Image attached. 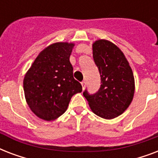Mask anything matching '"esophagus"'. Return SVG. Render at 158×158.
Segmentation results:
<instances>
[{
	"instance_id": "1",
	"label": "esophagus",
	"mask_w": 158,
	"mask_h": 158,
	"mask_svg": "<svg viewBox=\"0 0 158 158\" xmlns=\"http://www.w3.org/2000/svg\"><path fill=\"white\" fill-rule=\"evenodd\" d=\"M81 84H82V87H83V89H85V87H86V82L83 81L81 83Z\"/></svg>"
}]
</instances>
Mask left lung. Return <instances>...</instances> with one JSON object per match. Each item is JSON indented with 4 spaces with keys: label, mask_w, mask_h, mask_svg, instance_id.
Wrapping results in <instances>:
<instances>
[{
    "label": "left lung",
    "mask_w": 158,
    "mask_h": 158,
    "mask_svg": "<svg viewBox=\"0 0 158 158\" xmlns=\"http://www.w3.org/2000/svg\"><path fill=\"white\" fill-rule=\"evenodd\" d=\"M93 57L101 76V87L94 94L84 92L94 114L110 120L121 115L135 94L131 67L120 49L110 41L100 39L93 44Z\"/></svg>",
    "instance_id": "left-lung-1"
}]
</instances>
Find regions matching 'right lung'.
<instances>
[{"mask_svg":"<svg viewBox=\"0 0 158 158\" xmlns=\"http://www.w3.org/2000/svg\"><path fill=\"white\" fill-rule=\"evenodd\" d=\"M74 43H56L42 51L23 79L24 96L31 110L43 120H54L67 110L81 84L73 77L69 56Z\"/></svg>","mask_w":158,"mask_h":158,"instance_id":"obj_1","label":"right lung"}]
</instances>
